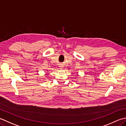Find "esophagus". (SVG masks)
Segmentation results:
<instances>
[{"label": "esophagus", "instance_id": "esophagus-1", "mask_svg": "<svg viewBox=\"0 0 126 126\" xmlns=\"http://www.w3.org/2000/svg\"><path fill=\"white\" fill-rule=\"evenodd\" d=\"M59 67H60V68H63V65H60V66H59Z\"/></svg>", "mask_w": 126, "mask_h": 126}]
</instances>
